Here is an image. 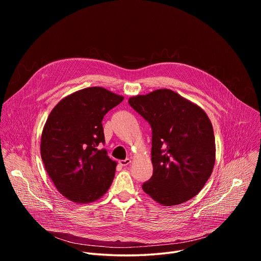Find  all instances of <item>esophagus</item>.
Instances as JSON below:
<instances>
[{"instance_id": "esophagus-1", "label": "esophagus", "mask_w": 261, "mask_h": 261, "mask_svg": "<svg viewBox=\"0 0 261 261\" xmlns=\"http://www.w3.org/2000/svg\"><path fill=\"white\" fill-rule=\"evenodd\" d=\"M119 163H120L122 166H127V165H129V164L131 163V159L127 158V159H125V160H120Z\"/></svg>"}]
</instances>
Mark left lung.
Listing matches in <instances>:
<instances>
[{"instance_id":"8db88e82","label":"left lung","mask_w":261,"mask_h":261,"mask_svg":"<svg viewBox=\"0 0 261 261\" xmlns=\"http://www.w3.org/2000/svg\"><path fill=\"white\" fill-rule=\"evenodd\" d=\"M128 102L152 128L154 169L142 190L167 206L193 198L215 164V136L206 114L167 89L132 97Z\"/></svg>"}]
</instances>
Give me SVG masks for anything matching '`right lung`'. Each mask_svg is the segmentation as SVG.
Wrapping results in <instances>:
<instances>
[{"mask_svg":"<svg viewBox=\"0 0 261 261\" xmlns=\"http://www.w3.org/2000/svg\"><path fill=\"white\" fill-rule=\"evenodd\" d=\"M123 97L103 88L84 89L51 110L41 136V158L57 189L69 200L100 198L114 180L117 162L105 148L102 120Z\"/></svg>","mask_w":261,"mask_h":261,"instance_id":"obj_1","label":"right lung"}]
</instances>
